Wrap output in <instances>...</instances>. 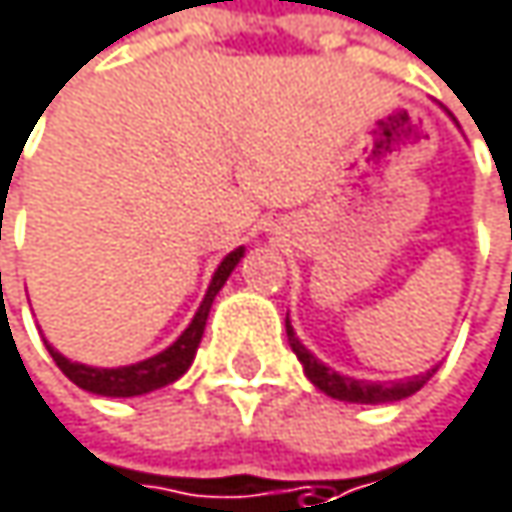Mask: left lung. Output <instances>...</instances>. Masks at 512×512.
<instances>
[{
  "mask_svg": "<svg viewBox=\"0 0 512 512\" xmlns=\"http://www.w3.org/2000/svg\"><path fill=\"white\" fill-rule=\"evenodd\" d=\"M286 337H289V346L292 352L298 355V361L304 364V373L307 379L316 384L322 393L334 396V399H343V402H358V405H382V402H396V399H405L411 393H417L423 384L435 376V367L426 370L423 376H414V379H405V382H364V379H352V376H340L337 370L325 367L316 355H310V349L301 346V340L295 337L292 325H289V316H286Z\"/></svg>",
  "mask_w": 512,
  "mask_h": 512,
  "instance_id": "1",
  "label": "left lung"
}]
</instances>
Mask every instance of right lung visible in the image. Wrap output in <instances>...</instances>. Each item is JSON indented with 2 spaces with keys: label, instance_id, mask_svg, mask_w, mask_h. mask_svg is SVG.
<instances>
[{
  "label": "right lung",
  "instance_id": "1",
  "mask_svg": "<svg viewBox=\"0 0 512 512\" xmlns=\"http://www.w3.org/2000/svg\"><path fill=\"white\" fill-rule=\"evenodd\" d=\"M244 256V247L232 250L214 271L211 277V286L193 316V322L184 328V334L169 346L163 349L160 355L148 358V361H139V364H130V367H116V370H101V367H86V364H77V361H68L65 355H59L50 343H47V352L53 355L56 367L89 393H98V396H142V393H151L157 387H166L175 379H181L190 364H193V355L199 349V340L205 334V322H208V310L217 298V292L223 289V283L229 280V274L235 271V265L241 262Z\"/></svg>",
  "mask_w": 512,
  "mask_h": 512
}]
</instances>
